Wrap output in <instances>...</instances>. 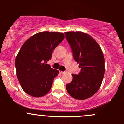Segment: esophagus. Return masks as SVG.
I'll use <instances>...</instances> for the list:
<instances>
[{
	"instance_id": "obj_1",
	"label": "esophagus",
	"mask_w": 124,
	"mask_h": 124,
	"mask_svg": "<svg viewBox=\"0 0 124 124\" xmlns=\"http://www.w3.org/2000/svg\"><path fill=\"white\" fill-rule=\"evenodd\" d=\"M61 73L62 74H65V73H66V71H64V72H62V71H61Z\"/></svg>"
}]
</instances>
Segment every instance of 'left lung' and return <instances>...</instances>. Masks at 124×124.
<instances>
[{
	"instance_id": "1",
	"label": "left lung",
	"mask_w": 124,
	"mask_h": 124,
	"mask_svg": "<svg viewBox=\"0 0 124 124\" xmlns=\"http://www.w3.org/2000/svg\"><path fill=\"white\" fill-rule=\"evenodd\" d=\"M75 61L81 69L78 75L72 74L73 80L66 85L68 93L74 99L85 100L99 90L105 72L103 51L90 35L77 32H65Z\"/></svg>"
}]
</instances>
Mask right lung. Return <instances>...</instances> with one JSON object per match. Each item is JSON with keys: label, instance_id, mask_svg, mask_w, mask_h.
<instances>
[{"label": "right lung", "instance_id": "1", "mask_svg": "<svg viewBox=\"0 0 124 124\" xmlns=\"http://www.w3.org/2000/svg\"><path fill=\"white\" fill-rule=\"evenodd\" d=\"M63 33L38 32L29 38L17 55L15 65L17 76L23 90L35 97L49 92L59 71L47 64L52 51L63 40Z\"/></svg>", "mask_w": 124, "mask_h": 124}]
</instances>
